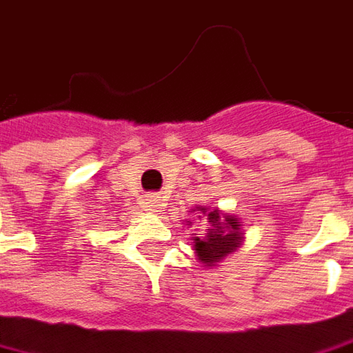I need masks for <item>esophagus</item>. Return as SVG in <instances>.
I'll list each match as a JSON object with an SVG mask.
<instances>
[{
    "instance_id": "34e87169",
    "label": "esophagus",
    "mask_w": 353,
    "mask_h": 353,
    "mask_svg": "<svg viewBox=\"0 0 353 353\" xmlns=\"http://www.w3.org/2000/svg\"><path fill=\"white\" fill-rule=\"evenodd\" d=\"M147 204H149V210L151 212H160L164 208V201H162V196H159V194H149Z\"/></svg>"
}]
</instances>
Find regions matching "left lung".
<instances>
[{"label":"left lung","instance_id":"left-lung-1","mask_svg":"<svg viewBox=\"0 0 353 353\" xmlns=\"http://www.w3.org/2000/svg\"><path fill=\"white\" fill-rule=\"evenodd\" d=\"M191 212L194 218L185 221V225H199L201 233H191V241L196 260L206 268L218 265L243 246L245 229L241 218L229 216L218 206H194Z\"/></svg>","mask_w":353,"mask_h":353}]
</instances>
